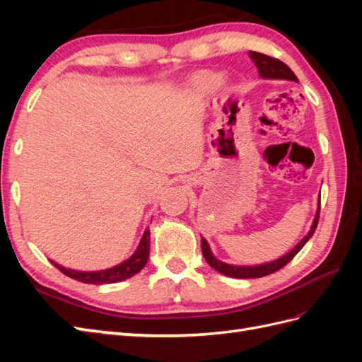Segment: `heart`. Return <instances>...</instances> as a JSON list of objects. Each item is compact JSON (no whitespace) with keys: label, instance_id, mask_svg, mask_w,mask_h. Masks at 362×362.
<instances>
[{"label":"heart","instance_id":"b5f03b06","mask_svg":"<svg viewBox=\"0 0 362 362\" xmlns=\"http://www.w3.org/2000/svg\"><path fill=\"white\" fill-rule=\"evenodd\" d=\"M222 83V75L213 71H199L196 72L189 84V90L192 96L199 98L213 92L216 87Z\"/></svg>","mask_w":362,"mask_h":362}]
</instances>
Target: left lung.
<instances>
[{"mask_svg":"<svg viewBox=\"0 0 362 362\" xmlns=\"http://www.w3.org/2000/svg\"><path fill=\"white\" fill-rule=\"evenodd\" d=\"M249 57L252 59V62L255 63V66L258 68V74L261 78H267V80H288V81H296L299 83L298 76L294 75V72L287 66L286 63H282L278 59H273L270 56H266V54H261V52H255V51H249ZM319 217H320V204L319 208H317V213L314 217V222L311 225L310 233L306 234L300 242L296 245L288 254H286L284 257L275 259V261H270L266 262V264H258V266H233V264H226V262L217 259L213 252L208 246L206 240L202 238L201 240V246H202V254L204 258L206 259L208 264H210L214 270H217L218 273H222L225 276L229 278H238V279H245V278H262V276H267L270 273H275L279 269H282L286 264L296 257V254L306 245V242L313 237L317 223H319Z\"/></svg>","mask_w":362,"mask_h":362,"instance_id":"8db88e82","label":"left lung"}]
</instances>
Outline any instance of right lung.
<instances>
[{"mask_svg": "<svg viewBox=\"0 0 362 362\" xmlns=\"http://www.w3.org/2000/svg\"><path fill=\"white\" fill-rule=\"evenodd\" d=\"M148 258H149V229H146V231L144 233V237H141L134 254L115 267L105 269V270H98V272H81V270L66 269L54 261H51V262L62 273H64V275L75 279V281H80L84 284H96V286H100V284L120 282V281H125L131 276H134L136 273H139L141 269L145 267V264L148 262Z\"/></svg>", "mask_w": 362, "mask_h": 362, "instance_id": "obj_1", "label": "right lung"}]
</instances>
